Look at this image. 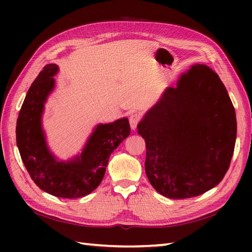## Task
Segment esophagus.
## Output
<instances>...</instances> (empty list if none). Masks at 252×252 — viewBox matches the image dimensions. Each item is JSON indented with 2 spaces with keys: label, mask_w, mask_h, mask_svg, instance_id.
I'll use <instances>...</instances> for the list:
<instances>
[{
  "label": "esophagus",
  "mask_w": 252,
  "mask_h": 252,
  "mask_svg": "<svg viewBox=\"0 0 252 252\" xmlns=\"http://www.w3.org/2000/svg\"><path fill=\"white\" fill-rule=\"evenodd\" d=\"M129 121H130V126L132 127V130H135L138 122L141 121V116L138 114H131L129 117Z\"/></svg>",
  "instance_id": "esophagus-1"
}]
</instances>
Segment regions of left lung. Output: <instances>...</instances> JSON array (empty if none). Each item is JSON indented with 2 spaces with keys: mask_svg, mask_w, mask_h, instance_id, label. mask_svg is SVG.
I'll return each instance as SVG.
<instances>
[{
  "mask_svg": "<svg viewBox=\"0 0 252 252\" xmlns=\"http://www.w3.org/2000/svg\"><path fill=\"white\" fill-rule=\"evenodd\" d=\"M146 143L145 171L159 194L185 199L213 189L227 172L236 115L218 73L192 66L138 123Z\"/></svg>",
  "mask_w": 252,
  "mask_h": 252,
  "instance_id": "1",
  "label": "left lung"
}]
</instances>
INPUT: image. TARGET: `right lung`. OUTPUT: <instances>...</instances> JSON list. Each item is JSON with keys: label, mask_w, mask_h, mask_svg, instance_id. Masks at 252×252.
I'll list each match as a JSON object with an SVG mask.
<instances>
[{"label": "right lung", "mask_w": 252, "mask_h": 252, "mask_svg": "<svg viewBox=\"0 0 252 252\" xmlns=\"http://www.w3.org/2000/svg\"><path fill=\"white\" fill-rule=\"evenodd\" d=\"M58 71L49 63L31 84L21 106L16 126V141L20 157L32 181L49 194L62 198H79L92 192L103 180L111 153L129 136L126 118L96 127L76 159L57 161L46 146L41 116L44 103L54 89Z\"/></svg>", "instance_id": "1"}]
</instances>
